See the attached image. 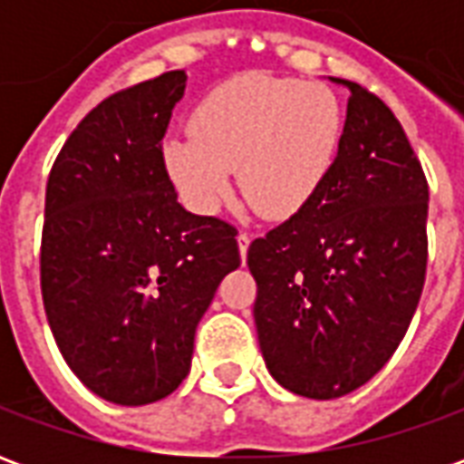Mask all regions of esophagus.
<instances>
[{
    "label": "esophagus",
    "mask_w": 464,
    "mask_h": 464,
    "mask_svg": "<svg viewBox=\"0 0 464 464\" xmlns=\"http://www.w3.org/2000/svg\"><path fill=\"white\" fill-rule=\"evenodd\" d=\"M248 246H251V233L241 231V233H238V251H241L243 261H246V253H248Z\"/></svg>",
    "instance_id": "34e87169"
}]
</instances>
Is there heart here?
<instances>
[{
	"label": "heart",
	"instance_id": "b5f03b06",
	"mask_svg": "<svg viewBox=\"0 0 464 464\" xmlns=\"http://www.w3.org/2000/svg\"><path fill=\"white\" fill-rule=\"evenodd\" d=\"M193 136L163 143L169 176L188 208L218 211L238 169L243 196L268 218H288L318 193L335 161L343 109L325 84L236 76L203 96Z\"/></svg>",
	"mask_w": 464,
	"mask_h": 464
}]
</instances>
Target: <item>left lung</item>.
<instances>
[{
  "mask_svg": "<svg viewBox=\"0 0 464 464\" xmlns=\"http://www.w3.org/2000/svg\"><path fill=\"white\" fill-rule=\"evenodd\" d=\"M318 193L248 248L253 318L283 388L333 400L365 385L418 308L428 271V179L382 99L355 82Z\"/></svg>",
  "mask_w": 464,
  "mask_h": 464,
  "instance_id": "8db88e82",
  "label": "left lung"
}]
</instances>
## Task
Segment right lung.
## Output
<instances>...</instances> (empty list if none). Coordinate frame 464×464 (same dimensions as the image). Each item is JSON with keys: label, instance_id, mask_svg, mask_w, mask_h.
I'll use <instances>...</instances> for the list:
<instances>
[{"label": "right lung", "instance_id": "obj_1", "mask_svg": "<svg viewBox=\"0 0 464 464\" xmlns=\"http://www.w3.org/2000/svg\"><path fill=\"white\" fill-rule=\"evenodd\" d=\"M183 72L116 92L79 121L46 181L42 298L66 365L99 398L149 405L191 370L196 325L241 266L231 223L176 201L163 133Z\"/></svg>", "mask_w": 464, "mask_h": 464}]
</instances>
